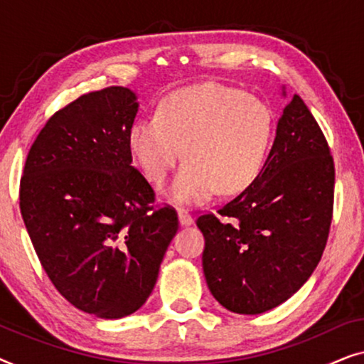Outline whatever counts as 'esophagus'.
I'll list each match as a JSON object with an SVG mask.
<instances>
[{
  "label": "esophagus",
  "mask_w": 364,
  "mask_h": 364,
  "mask_svg": "<svg viewBox=\"0 0 364 364\" xmlns=\"http://www.w3.org/2000/svg\"><path fill=\"white\" fill-rule=\"evenodd\" d=\"M178 220H181V225H192L193 223V218L191 213L187 210H183V208H178Z\"/></svg>",
  "instance_id": "34e87169"
}]
</instances>
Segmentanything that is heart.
<instances>
[{"instance_id": "heart-1", "label": "heart", "mask_w": 364, "mask_h": 364, "mask_svg": "<svg viewBox=\"0 0 364 364\" xmlns=\"http://www.w3.org/2000/svg\"><path fill=\"white\" fill-rule=\"evenodd\" d=\"M273 114L260 99L215 82L172 92L157 116L137 119L129 147L137 166L156 186L176 162L187 159L171 196L181 203H202L218 191L233 196L260 176L270 151Z\"/></svg>"}]
</instances>
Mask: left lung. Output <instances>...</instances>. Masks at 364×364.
Here are the masks:
<instances>
[{
  "mask_svg": "<svg viewBox=\"0 0 364 364\" xmlns=\"http://www.w3.org/2000/svg\"><path fill=\"white\" fill-rule=\"evenodd\" d=\"M335 162L300 96L278 119L260 176L215 212L200 213L208 290L227 310L258 315L300 290L326 247Z\"/></svg>",
  "mask_w": 364,
  "mask_h": 364,
  "instance_id": "1",
  "label": "left lung"
}]
</instances>
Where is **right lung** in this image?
I'll return each mask as SVG.
<instances>
[{
    "label": "right lung",
    "mask_w": 364,
    "mask_h": 364,
    "mask_svg": "<svg viewBox=\"0 0 364 364\" xmlns=\"http://www.w3.org/2000/svg\"><path fill=\"white\" fill-rule=\"evenodd\" d=\"M136 94H82L54 112L29 149L19 208L49 280L79 310L107 320L139 310L178 230L171 205L132 166Z\"/></svg>",
    "instance_id": "obj_1"
}]
</instances>
